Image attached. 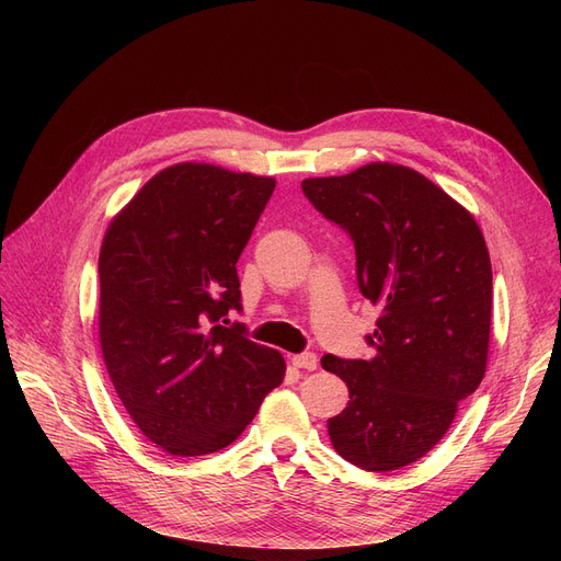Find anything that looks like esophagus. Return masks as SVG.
Masks as SVG:
<instances>
[{
	"label": "esophagus",
	"mask_w": 561,
	"mask_h": 561,
	"mask_svg": "<svg viewBox=\"0 0 561 561\" xmlns=\"http://www.w3.org/2000/svg\"><path fill=\"white\" fill-rule=\"evenodd\" d=\"M290 364L296 366V368L316 370V366H318V357L313 355V352H302V355H293V357H290Z\"/></svg>",
	"instance_id": "1"
}]
</instances>
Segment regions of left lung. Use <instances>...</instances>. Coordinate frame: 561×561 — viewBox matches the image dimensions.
<instances>
[{"mask_svg": "<svg viewBox=\"0 0 561 561\" xmlns=\"http://www.w3.org/2000/svg\"><path fill=\"white\" fill-rule=\"evenodd\" d=\"M302 191L355 243L357 282L381 307L373 359L325 355L350 402L328 421L334 450L387 473L430 453L486 370L491 261L463 206L421 172L370 163Z\"/></svg>", "mask_w": 561, "mask_h": 561, "instance_id": "obj_1", "label": "left lung"}]
</instances>
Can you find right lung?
Masks as SVG:
<instances>
[{
	"instance_id": "add662e5",
	"label": "right lung",
	"mask_w": 561,
	"mask_h": 561,
	"mask_svg": "<svg viewBox=\"0 0 561 561\" xmlns=\"http://www.w3.org/2000/svg\"><path fill=\"white\" fill-rule=\"evenodd\" d=\"M273 191V176L170 165L106 229L104 364L140 432L174 457L229 446L284 379L279 352L227 320L243 309L236 261Z\"/></svg>"
}]
</instances>
